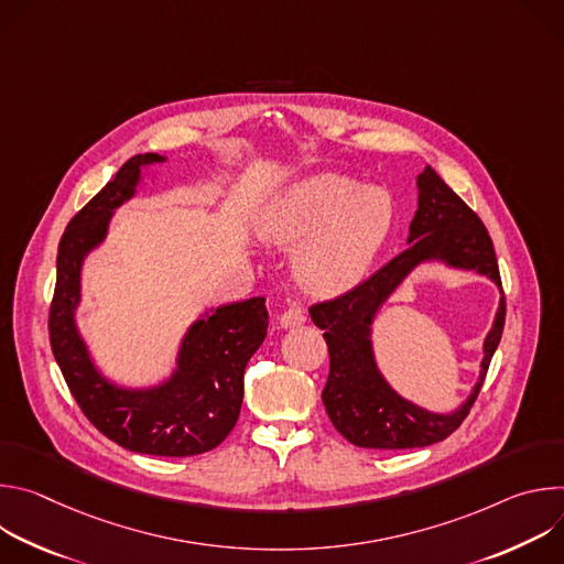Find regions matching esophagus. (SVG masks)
Segmentation results:
<instances>
[{"label":"esophagus","instance_id":"esophagus-1","mask_svg":"<svg viewBox=\"0 0 564 564\" xmlns=\"http://www.w3.org/2000/svg\"><path fill=\"white\" fill-rule=\"evenodd\" d=\"M281 328H296L305 324V312L299 305H288L279 316Z\"/></svg>","mask_w":564,"mask_h":564}]
</instances>
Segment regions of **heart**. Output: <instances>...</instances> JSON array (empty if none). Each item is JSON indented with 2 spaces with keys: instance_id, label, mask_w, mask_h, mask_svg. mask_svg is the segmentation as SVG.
<instances>
[{
  "instance_id": "heart-1",
  "label": "heart",
  "mask_w": 564,
  "mask_h": 564,
  "mask_svg": "<svg viewBox=\"0 0 564 564\" xmlns=\"http://www.w3.org/2000/svg\"><path fill=\"white\" fill-rule=\"evenodd\" d=\"M392 198L339 174L294 183L259 214L270 246L296 248L294 276L314 296H337L364 281L392 227Z\"/></svg>"
}]
</instances>
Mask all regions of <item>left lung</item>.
<instances>
[{"label": "left lung", "instance_id": "left-lung-1", "mask_svg": "<svg viewBox=\"0 0 564 564\" xmlns=\"http://www.w3.org/2000/svg\"><path fill=\"white\" fill-rule=\"evenodd\" d=\"M444 262L473 269L501 288V305L486 338L480 377L463 406L433 414L401 398L376 366L371 324L382 303L413 269ZM505 294L494 240L479 216L435 174L424 167L417 176V212L409 227V248L355 290L310 307L314 326L324 330L330 352V375L321 399L335 429L361 448H420L446 440L468 415L485 383L491 357L505 330Z\"/></svg>", "mask_w": 564, "mask_h": 564}]
</instances>
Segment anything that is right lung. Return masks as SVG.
I'll return each mask as SVG.
<instances>
[{
    "label": "right lung",
    "mask_w": 564,
    "mask_h": 564,
    "mask_svg": "<svg viewBox=\"0 0 564 564\" xmlns=\"http://www.w3.org/2000/svg\"><path fill=\"white\" fill-rule=\"evenodd\" d=\"M165 160L158 153L129 158L70 218L57 248L48 337L77 406L102 435L133 453L187 457L216 448L238 420L246 366L268 335L265 299L203 312L181 341L172 375L147 388H127L105 377L75 321L85 259L105 243L113 212L138 194L142 170Z\"/></svg>",
    "instance_id": "right-lung-1"
}]
</instances>
